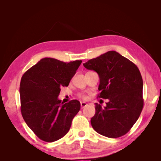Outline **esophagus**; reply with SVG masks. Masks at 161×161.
Instances as JSON below:
<instances>
[{
    "mask_svg": "<svg viewBox=\"0 0 161 161\" xmlns=\"http://www.w3.org/2000/svg\"><path fill=\"white\" fill-rule=\"evenodd\" d=\"M87 105H88V104L86 103L85 102H81V103H80V106H81V108L82 109H83L84 108H85V107L87 106Z\"/></svg>",
    "mask_w": 161,
    "mask_h": 161,
    "instance_id": "obj_1",
    "label": "esophagus"
}]
</instances>
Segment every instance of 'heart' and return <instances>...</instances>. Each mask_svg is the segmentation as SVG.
<instances>
[{"mask_svg":"<svg viewBox=\"0 0 161 161\" xmlns=\"http://www.w3.org/2000/svg\"><path fill=\"white\" fill-rule=\"evenodd\" d=\"M81 97H82V98H83V99H85V98H86V97H85V96H84V95H82Z\"/></svg>","mask_w":161,"mask_h":161,"instance_id":"1","label":"heart"}]
</instances>
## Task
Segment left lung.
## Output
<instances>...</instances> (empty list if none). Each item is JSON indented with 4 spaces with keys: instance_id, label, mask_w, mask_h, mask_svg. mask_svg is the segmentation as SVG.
<instances>
[{
    "instance_id": "1",
    "label": "left lung",
    "mask_w": 161,
    "mask_h": 161,
    "mask_svg": "<svg viewBox=\"0 0 161 161\" xmlns=\"http://www.w3.org/2000/svg\"><path fill=\"white\" fill-rule=\"evenodd\" d=\"M100 79L98 97L108 99L106 107L95 103L91 119L93 129L111 138L128 133L142 112L143 80L138 67L115 51H109L83 64Z\"/></svg>"
}]
</instances>
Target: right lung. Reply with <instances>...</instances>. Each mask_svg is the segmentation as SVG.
I'll list each match as a JSON object with an SVG mask.
<instances>
[{
	"mask_svg": "<svg viewBox=\"0 0 161 161\" xmlns=\"http://www.w3.org/2000/svg\"><path fill=\"white\" fill-rule=\"evenodd\" d=\"M81 62L44 58L23 75L19 88L21 114L42 140L52 142L64 136L79 111V101L64 104L58 97L62 86H69Z\"/></svg>",
	"mask_w": 161,
	"mask_h": 161,
	"instance_id": "obj_1",
	"label": "right lung"
}]
</instances>
